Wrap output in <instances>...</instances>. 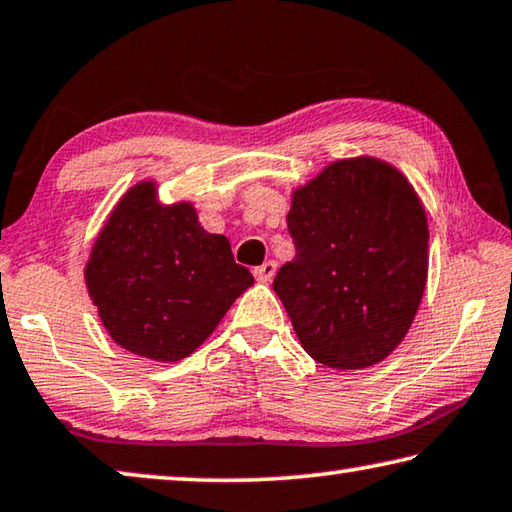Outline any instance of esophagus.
I'll list each match as a JSON object with an SVG mask.
<instances>
[{
  "label": "esophagus",
  "mask_w": 512,
  "mask_h": 512,
  "mask_svg": "<svg viewBox=\"0 0 512 512\" xmlns=\"http://www.w3.org/2000/svg\"><path fill=\"white\" fill-rule=\"evenodd\" d=\"M275 268H277L275 262H264L262 266H257L253 273H255V277H257L259 282H271L273 275H275Z\"/></svg>",
  "instance_id": "esophagus-1"
}]
</instances>
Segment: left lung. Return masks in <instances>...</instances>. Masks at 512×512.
I'll return each instance as SVG.
<instances>
[{
	"label": "left lung",
	"mask_w": 512,
	"mask_h": 512,
	"mask_svg": "<svg viewBox=\"0 0 512 512\" xmlns=\"http://www.w3.org/2000/svg\"><path fill=\"white\" fill-rule=\"evenodd\" d=\"M287 225L296 257L273 289L302 348L336 370L384 361L427 284V214L409 180L377 158L332 162L296 189Z\"/></svg>",
	"instance_id": "left-lung-1"
}]
</instances>
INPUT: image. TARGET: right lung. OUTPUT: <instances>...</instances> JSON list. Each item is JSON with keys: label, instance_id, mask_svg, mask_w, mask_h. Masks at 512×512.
Listing matches in <instances>:
<instances>
[{"label": "right lung", "instance_id": "add662e5", "mask_svg": "<svg viewBox=\"0 0 512 512\" xmlns=\"http://www.w3.org/2000/svg\"><path fill=\"white\" fill-rule=\"evenodd\" d=\"M85 284L121 348L180 361L214 332L253 284L230 241L210 235L189 203L164 207L153 183L135 185L94 241Z\"/></svg>", "mask_w": 512, "mask_h": 512}]
</instances>
